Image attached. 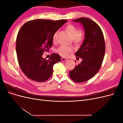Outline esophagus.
<instances>
[{"label": "esophagus", "instance_id": "esophagus-1", "mask_svg": "<svg viewBox=\"0 0 123 123\" xmlns=\"http://www.w3.org/2000/svg\"><path fill=\"white\" fill-rule=\"evenodd\" d=\"M61 59H62V61H64V62H66V61H67L68 60L66 58H64V57H62Z\"/></svg>", "mask_w": 123, "mask_h": 123}]
</instances>
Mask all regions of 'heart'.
I'll use <instances>...</instances> for the list:
<instances>
[{
  "label": "heart",
  "mask_w": 123,
  "mask_h": 123,
  "mask_svg": "<svg viewBox=\"0 0 123 123\" xmlns=\"http://www.w3.org/2000/svg\"><path fill=\"white\" fill-rule=\"evenodd\" d=\"M66 30L68 32L71 37L73 39L75 43L81 42L83 38V35L80 33L79 30L75 26L72 25H69L67 26ZM58 32H56L53 36V40H55L57 38ZM57 52L62 56L67 57L70 53L73 51V48L72 47L67 46L65 45H62L56 50Z\"/></svg>",
  "instance_id": "b5f03b06"
}]
</instances>
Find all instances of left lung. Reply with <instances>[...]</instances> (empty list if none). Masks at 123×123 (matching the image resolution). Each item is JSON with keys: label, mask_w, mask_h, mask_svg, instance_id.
Wrapping results in <instances>:
<instances>
[{"label": "left lung", "mask_w": 123, "mask_h": 123, "mask_svg": "<svg viewBox=\"0 0 123 123\" xmlns=\"http://www.w3.org/2000/svg\"><path fill=\"white\" fill-rule=\"evenodd\" d=\"M72 21L83 26L85 38L75 54L82 61L69 72V76L75 82L83 83L91 79L99 70L105 55V43L102 30L94 21L85 17Z\"/></svg>", "instance_id": "1"}]
</instances>
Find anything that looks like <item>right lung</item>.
I'll list each match as a JSON object with an SVG mask.
<instances>
[{"instance_id": "add662e5", "label": "right lung", "mask_w": 123, "mask_h": 123, "mask_svg": "<svg viewBox=\"0 0 123 123\" xmlns=\"http://www.w3.org/2000/svg\"><path fill=\"white\" fill-rule=\"evenodd\" d=\"M68 21L36 19L25 23L18 32L16 50L20 67L29 79L38 82L48 80L60 55L51 54L48 60L42 55L52 46L54 33Z\"/></svg>"}]
</instances>
